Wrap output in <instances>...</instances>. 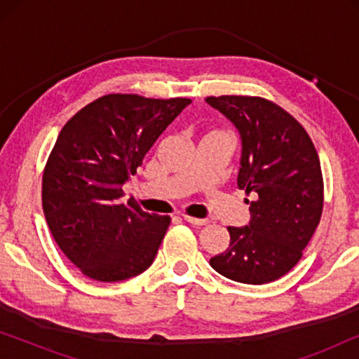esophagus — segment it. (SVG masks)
<instances>
[{
  "instance_id": "esophagus-1",
  "label": "esophagus",
  "mask_w": 359,
  "mask_h": 359,
  "mask_svg": "<svg viewBox=\"0 0 359 359\" xmlns=\"http://www.w3.org/2000/svg\"><path fill=\"white\" fill-rule=\"evenodd\" d=\"M183 219L191 225H205L209 222L208 219H196V217H189V215H183Z\"/></svg>"
}]
</instances>
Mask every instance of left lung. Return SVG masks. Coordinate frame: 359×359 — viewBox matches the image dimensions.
<instances>
[{"mask_svg":"<svg viewBox=\"0 0 359 359\" xmlns=\"http://www.w3.org/2000/svg\"><path fill=\"white\" fill-rule=\"evenodd\" d=\"M205 102L238 130L237 186L257 198L248 201L250 222L227 227L229 248L209 263L237 283L276 281L296 266L320 222L323 180L317 150L306 129L271 101L210 96Z\"/></svg>","mask_w":359,"mask_h":359,"instance_id":"1","label":"left lung"}]
</instances>
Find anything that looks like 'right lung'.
Wrapping results in <instances>:
<instances>
[{"label":"right lung","mask_w":359,"mask_h":359,"mask_svg":"<svg viewBox=\"0 0 359 359\" xmlns=\"http://www.w3.org/2000/svg\"><path fill=\"white\" fill-rule=\"evenodd\" d=\"M189 102L107 95L58 134L43 170L42 208L57 245L88 278L122 281L154 263L170 217L121 204L122 186Z\"/></svg>","instance_id":"1"}]
</instances>
